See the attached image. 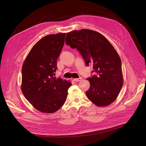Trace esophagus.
Wrapping results in <instances>:
<instances>
[{
    "label": "esophagus",
    "instance_id": "34e87169",
    "mask_svg": "<svg viewBox=\"0 0 146 146\" xmlns=\"http://www.w3.org/2000/svg\"><path fill=\"white\" fill-rule=\"evenodd\" d=\"M81 80H82V78H81V77H80V78H75V79H74V81H76V82H79V81H80Z\"/></svg>",
    "mask_w": 146,
    "mask_h": 146
}]
</instances>
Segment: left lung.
Masks as SVG:
<instances>
[{
    "instance_id": "left-lung-1",
    "label": "left lung",
    "mask_w": 146,
    "mask_h": 146,
    "mask_svg": "<svg viewBox=\"0 0 146 146\" xmlns=\"http://www.w3.org/2000/svg\"><path fill=\"white\" fill-rule=\"evenodd\" d=\"M66 44L77 48L86 66L93 64L94 75L88 78L90 87L87 98L98 106L113 102L123 85L121 60L118 54L102 34L90 30H75L66 34Z\"/></svg>"
}]
</instances>
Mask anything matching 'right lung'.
Wrapping results in <instances>:
<instances>
[{
	"label": "right lung",
	"instance_id": "obj_1",
	"mask_svg": "<svg viewBox=\"0 0 146 146\" xmlns=\"http://www.w3.org/2000/svg\"><path fill=\"white\" fill-rule=\"evenodd\" d=\"M65 33L50 34L34 44L22 67V92L27 100L43 113H54L66 100L71 82L54 77L57 59Z\"/></svg>",
	"mask_w": 146,
	"mask_h": 146
}]
</instances>
